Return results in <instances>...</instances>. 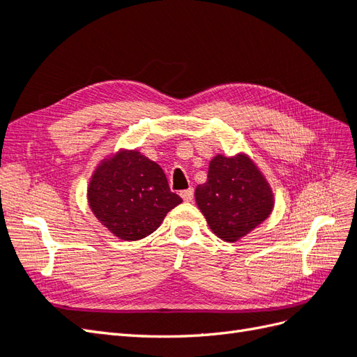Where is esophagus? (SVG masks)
Instances as JSON below:
<instances>
[{"instance_id": "esophagus-1", "label": "esophagus", "mask_w": 357, "mask_h": 357, "mask_svg": "<svg viewBox=\"0 0 357 357\" xmlns=\"http://www.w3.org/2000/svg\"><path fill=\"white\" fill-rule=\"evenodd\" d=\"M179 195H181L182 199H184L185 202H190L193 199V196H195V192H193V188H187V190H184V192H181Z\"/></svg>"}]
</instances>
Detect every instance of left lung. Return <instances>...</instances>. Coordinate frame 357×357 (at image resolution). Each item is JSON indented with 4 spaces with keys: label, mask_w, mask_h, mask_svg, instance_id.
<instances>
[{
    "label": "left lung",
    "mask_w": 357,
    "mask_h": 357,
    "mask_svg": "<svg viewBox=\"0 0 357 357\" xmlns=\"http://www.w3.org/2000/svg\"><path fill=\"white\" fill-rule=\"evenodd\" d=\"M196 204L208 227L225 242H237L269 218L273 193L246 153L216 155L205 184L196 187Z\"/></svg>",
    "instance_id": "left-lung-1"
}]
</instances>
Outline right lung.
Returning <instances> with one entry per match:
<instances>
[{
    "label": "right lung",
    "instance_id": "obj_1",
    "mask_svg": "<svg viewBox=\"0 0 357 357\" xmlns=\"http://www.w3.org/2000/svg\"><path fill=\"white\" fill-rule=\"evenodd\" d=\"M181 202L160 165L138 151L121 149L102 160L88 185L91 211L115 237L128 242L152 234Z\"/></svg>",
    "mask_w": 357,
    "mask_h": 357
}]
</instances>
